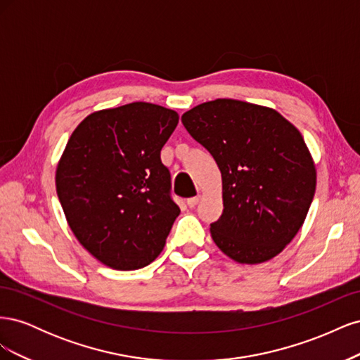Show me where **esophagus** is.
<instances>
[{
    "mask_svg": "<svg viewBox=\"0 0 360 360\" xmlns=\"http://www.w3.org/2000/svg\"><path fill=\"white\" fill-rule=\"evenodd\" d=\"M186 202H188V205L191 207V209H193V207L200 202V197H192V198H188V201H186Z\"/></svg>",
    "mask_w": 360,
    "mask_h": 360,
    "instance_id": "1",
    "label": "esophagus"
}]
</instances>
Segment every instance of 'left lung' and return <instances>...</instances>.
<instances>
[{
  "mask_svg": "<svg viewBox=\"0 0 360 360\" xmlns=\"http://www.w3.org/2000/svg\"><path fill=\"white\" fill-rule=\"evenodd\" d=\"M181 123L222 174L213 242L237 263L276 257L303 225L317 183L299 130L275 110L234 99L195 106Z\"/></svg>",
  "mask_w": 360,
  "mask_h": 360,
  "instance_id": "obj_1",
  "label": "left lung"
}]
</instances>
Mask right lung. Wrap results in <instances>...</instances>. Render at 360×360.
I'll return each instance as SVG.
<instances>
[{
    "instance_id": "right-lung-1",
    "label": "right lung",
    "mask_w": 360,
    "mask_h": 360,
    "mask_svg": "<svg viewBox=\"0 0 360 360\" xmlns=\"http://www.w3.org/2000/svg\"><path fill=\"white\" fill-rule=\"evenodd\" d=\"M179 114L134 102L93 112L73 130L57 193L79 243L108 267L134 270L160 252L180 214L160 150Z\"/></svg>"
}]
</instances>
